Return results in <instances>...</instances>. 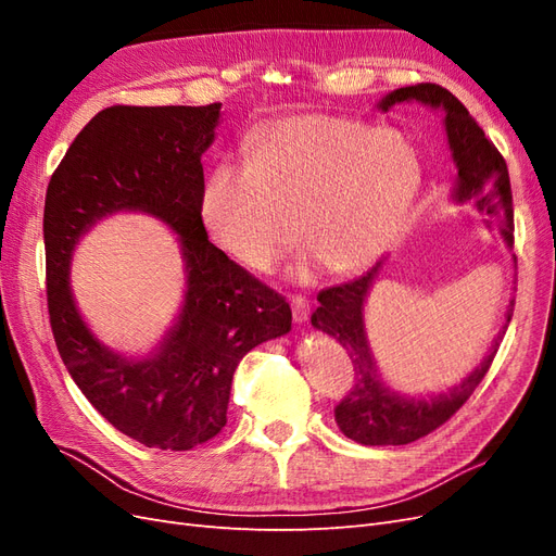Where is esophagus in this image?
Masks as SVG:
<instances>
[{
    "mask_svg": "<svg viewBox=\"0 0 556 556\" xmlns=\"http://www.w3.org/2000/svg\"><path fill=\"white\" fill-rule=\"evenodd\" d=\"M292 317H294L296 325L308 323V317H311V304H308V299H304L301 294L292 296Z\"/></svg>",
    "mask_w": 556,
    "mask_h": 556,
    "instance_id": "34e87169",
    "label": "esophagus"
}]
</instances>
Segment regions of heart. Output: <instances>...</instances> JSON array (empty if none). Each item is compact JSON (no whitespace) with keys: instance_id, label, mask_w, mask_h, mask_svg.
<instances>
[{"instance_id":"obj_1","label":"heart","mask_w":556,"mask_h":556,"mask_svg":"<svg viewBox=\"0 0 556 556\" xmlns=\"http://www.w3.org/2000/svg\"><path fill=\"white\" fill-rule=\"evenodd\" d=\"M417 148L394 129L336 115H294L257 134L250 162L225 160L201 190L211 239L250 271H271L301 239L308 280L364 271L392 245L422 190Z\"/></svg>"}]
</instances>
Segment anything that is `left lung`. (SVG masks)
<instances>
[{
    "label": "left lung",
    "instance_id": "left-lung-1",
    "mask_svg": "<svg viewBox=\"0 0 556 556\" xmlns=\"http://www.w3.org/2000/svg\"><path fill=\"white\" fill-rule=\"evenodd\" d=\"M403 102H419L443 113L452 162L457 164V182H454L452 199L457 204L470 201L480 213L486 215V227L498 223L503 241L513 248V192L508 166L496 146L484 137L473 115L466 111L457 97L435 86V83L399 88L384 94L378 102V109L387 113ZM380 264L382 262H378L371 271H366L357 280L319 292V306L315 308L311 323L317 331L339 341L348 350L352 364H355V384L333 410L339 429L348 439L362 445H408L445 425L464 406L468 396L476 392V387L490 371L503 333L508 329L515 299H510L506 325L494 336L486 357L459 384L450 387L447 392L441 394L406 396L394 392L380 378V368L366 336L364 304L371 294Z\"/></svg>",
    "mask_w": 556,
    "mask_h": 556
}]
</instances>
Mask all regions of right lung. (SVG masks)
<instances>
[{
	"label": "right lung",
	"instance_id": "add662e5",
	"mask_svg": "<svg viewBox=\"0 0 556 556\" xmlns=\"http://www.w3.org/2000/svg\"><path fill=\"white\" fill-rule=\"evenodd\" d=\"M220 106H111L80 129L50 176L43 208L50 329L92 406L146 447L192 450L227 425L231 378L252 348L292 329L290 304L208 241L204 166ZM121 210L179 237L186 296L161 345L127 358L99 342L68 285L77 241Z\"/></svg>",
	"mask_w": 556,
	"mask_h": 556
}]
</instances>
